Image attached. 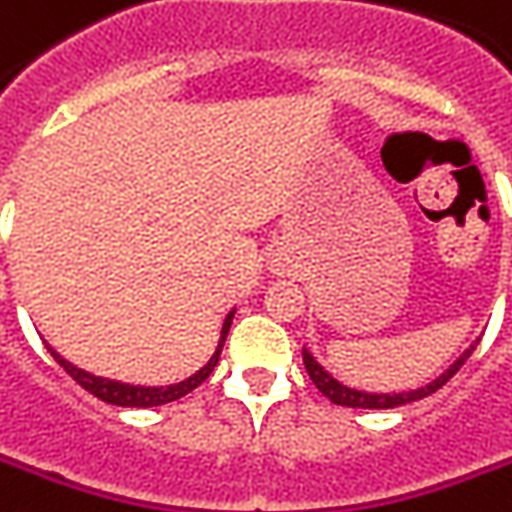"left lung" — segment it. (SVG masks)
<instances>
[{
	"mask_svg": "<svg viewBox=\"0 0 512 512\" xmlns=\"http://www.w3.org/2000/svg\"><path fill=\"white\" fill-rule=\"evenodd\" d=\"M474 353V347L460 356L454 364H451V370L443 373L434 384L423 389H415V392H401V395H370V392H358V389H347L342 387L333 375H328L319 364L314 361V356L308 353V350H302V361H305V370L311 375V381L316 384V389L328 398V401L339 403V406H353V409H395V406H403V403H412V401H420V398H426L431 392H437V389L446 384L448 378H454V373L460 370L462 364H465V358Z\"/></svg>",
	"mask_w": 512,
	"mask_h": 512,
	"instance_id": "8db88e82",
	"label": "left lung"
}]
</instances>
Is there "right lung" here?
Here are the masks:
<instances>
[{
	"label": "right lung",
	"mask_w": 512,
	"mask_h": 512,
	"mask_svg": "<svg viewBox=\"0 0 512 512\" xmlns=\"http://www.w3.org/2000/svg\"><path fill=\"white\" fill-rule=\"evenodd\" d=\"M229 325H232V314H229L227 322H224L221 342H218V350L212 353L210 361H207L196 375H190L187 381H182V384H173V387H128V384L106 381V378H97V375H89V373H83V370H78V367H72V364L58 356L52 347H50V353L52 358L64 367L66 373L72 375V378H75L86 392H92L95 398H100V401L114 403V406H159V403L179 401L182 395L193 392L201 381H207V378H210V373L215 370V364H218V358H221V347H224V339H227Z\"/></svg>",
	"instance_id": "1"
}]
</instances>
